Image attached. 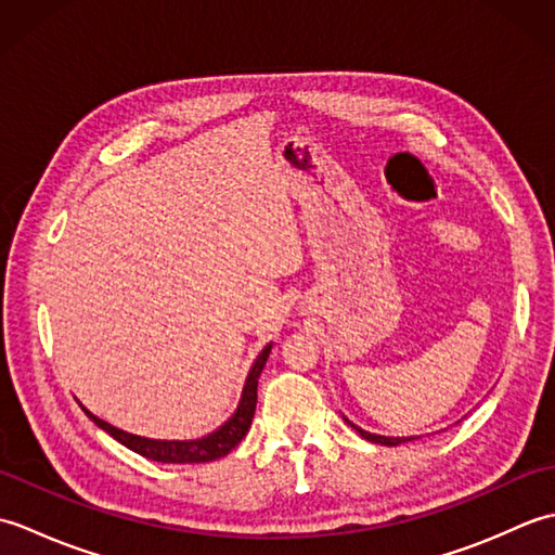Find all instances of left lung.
I'll return each mask as SVG.
<instances>
[{
  "mask_svg": "<svg viewBox=\"0 0 555 555\" xmlns=\"http://www.w3.org/2000/svg\"><path fill=\"white\" fill-rule=\"evenodd\" d=\"M346 420V417H344ZM352 429H356L362 439H367V441H372V443H382V446H400V443H408V441H412L415 439V436H379V434H370V431H364V429H360L358 424H352L350 420H346Z\"/></svg>",
  "mask_w": 555,
  "mask_h": 555,
  "instance_id": "8db88e82",
  "label": "left lung"
}]
</instances>
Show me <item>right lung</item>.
Segmentation results:
<instances>
[{
  "label": "right lung",
  "instance_id": "obj_1",
  "mask_svg": "<svg viewBox=\"0 0 555 555\" xmlns=\"http://www.w3.org/2000/svg\"><path fill=\"white\" fill-rule=\"evenodd\" d=\"M271 352V344L264 346V350L259 352L255 364L247 372V379L241 393V403L235 408L233 415L221 424L217 431H211L203 439H191V441H162V439H147V436H138V434H128L114 424L100 420L98 415H92L88 408H82V412L98 424L100 429L114 436L116 441L124 443L126 448H131L133 453L155 460V463H176V465H191V463H209V460L223 457L231 453L235 446L241 443L243 436L247 434L255 417V405H257V379L262 374L267 358Z\"/></svg>",
  "mask_w": 555,
  "mask_h": 555
}]
</instances>
